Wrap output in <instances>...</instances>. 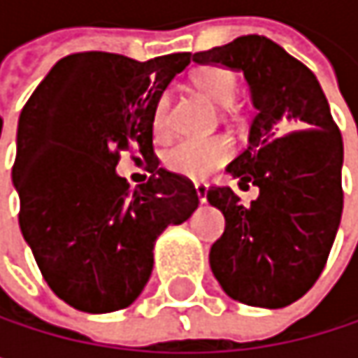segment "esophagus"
Instances as JSON below:
<instances>
[{
    "label": "esophagus",
    "mask_w": 358,
    "mask_h": 358,
    "mask_svg": "<svg viewBox=\"0 0 358 358\" xmlns=\"http://www.w3.org/2000/svg\"><path fill=\"white\" fill-rule=\"evenodd\" d=\"M194 190H196V196L201 203H207V190H209V184L207 182H194Z\"/></svg>",
    "instance_id": "1"
}]
</instances>
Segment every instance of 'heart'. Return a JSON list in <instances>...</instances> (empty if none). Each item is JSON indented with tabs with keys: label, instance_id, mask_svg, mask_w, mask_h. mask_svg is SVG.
<instances>
[{
	"label": "heart",
	"instance_id": "1",
	"mask_svg": "<svg viewBox=\"0 0 358 358\" xmlns=\"http://www.w3.org/2000/svg\"><path fill=\"white\" fill-rule=\"evenodd\" d=\"M194 87L215 106L226 108L236 99L238 80L236 74L222 66H205L192 74ZM168 111L170 99L162 95L153 108V130L157 136H166L168 132ZM232 155V143L226 136H209V138H186L180 141L168 153L170 170L188 178H207L217 168H222Z\"/></svg>",
	"mask_w": 358,
	"mask_h": 358
}]
</instances>
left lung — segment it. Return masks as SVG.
<instances>
[{
    "mask_svg": "<svg viewBox=\"0 0 358 358\" xmlns=\"http://www.w3.org/2000/svg\"><path fill=\"white\" fill-rule=\"evenodd\" d=\"M196 64L243 72L250 91L249 147L226 168L259 196L243 205L230 186L207 201L226 217L209 250L222 290L250 307L282 309L320 278L342 217L344 147L315 74L259 35L199 51Z\"/></svg>",
    "mask_w": 358,
    "mask_h": 358,
    "instance_id": "1",
    "label": "left lung"
}]
</instances>
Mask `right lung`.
I'll return each instance as SVG.
<instances>
[{
	"instance_id": "1",
	"label": "right lung",
	"mask_w": 358,
	"mask_h": 358,
	"mask_svg": "<svg viewBox=\"0 0 358 358\" xmlns=\"http://www.w3.org/2000/svg\"><path fill=\"white\" fill-rule=\"evenodd\" d=\"M190 53L149 62L106 51L59 59L20 113L12 182L20 232L49 288L85 313L132 305L153 271L155 241L199 207L190 180L159 168L153 108ZM154 176L130 191L119 153Z\"/></svg>"
}]
</instances>
